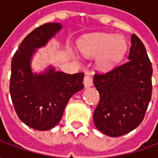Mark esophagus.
I'll return each instance as SVG.
<instances>
[{
    "mask_svg": "<svg viewBox=\"0 0 158 158\" xmlns=\"http://www.w3.org/2000/svg\"><path fill=\"white\" fill-rule=\"evenodd\" d=\"M93 85V79L89 75H85L84 78V85L85 88L90 87Z\"/></svg>",
    "mask_w": 158,
    "mask_h": 158,
    "instance_id": "obj_1",
    "label": "esophagus"
}]
</instances>
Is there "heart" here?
Segmentation results:
<instances>
[{"instance_id":"obj_1","label":"heart","mask_w":158,"mask_h":158,"mask_svg":"<svg viewBox=\"0 0 158 158\" xmlns=\"http://www.w3.org/2000/svg\"><path fill=\"white\" fill-rule=\"evenodd\" d=\"M79 49L85 56H97L98 69L102 71H107L122 58L125 52L126 44L120 36L114 37L108 34H96L84 37L79 41Z\"/></svg>"}]
</instances>
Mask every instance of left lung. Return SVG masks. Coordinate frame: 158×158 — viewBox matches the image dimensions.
<instances>
[{
    "label": "left lung",
    "mask_w": 158,
    "mask_h": 158,
    "mask_svg": "<svg viewBox=\"0 0 158 158\" xmlns=\"http://www.w3.org/2000/svg\"><path fill=\"white\" fill-rule=\"evenodd\" d=\"M128 61L109 72L94 76L100 102L94 111V123L106 135L118 137L142 122L152 98V68L138 36L131 35Z\"/></svg>",
    "instance_id": "1"
}]
</instances>
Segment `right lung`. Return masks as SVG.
<instances>
[{"label": "right lung", "mask_w": 158, "mask_h": 158, "mask_svg": "<svg viewBox=\"0 0 158 158\" xmlns=\"http://www.w3.org/2000/svg\"><path fill=\"white\" fill-rule=\"evenodd\" d=\"M62 29L57 23L40 26L23 39L12 59L10 94L19 119L32 129L48 130L62 118L70 97L84 88V73L69 74L50 67L34 73L31 59Z\"/></svg>", "instance_id": "add662e5"}]
</instances>
